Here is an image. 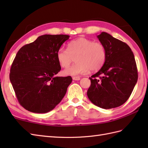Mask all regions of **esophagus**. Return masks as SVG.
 I'll return each instance as SVG.
<instances>
[{"label": "esophagus", "instance_id": "34e87169", "mask_svg": "<svg viewBox=\"0 0 148 148\" xmlns=\"http://www.w3.org/2000/svg\"><path fill=\"white\" fill-rule=\"evenodd\" d=\"M72 79L74 81H79V80H80V77L78 76H74V77H72Z\"/></svg>", "mask_w": 148, "mask_h": 148}]
</instances>
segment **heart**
<instances>
[{
  "mask_svg": "<svg viewBox=\"0 0 148 148\" xmlns=\"http://www.w3.org/2000/svg\"><path fill=\"white\" fill-rule=\"evenodd\" d=\"M75 56L77 63L65 69V75L78 76L86 74L90 69L92 71L99 70L106 62L107 51L102 43L79 37L69 42L67 49L62 47L56 53V59L63 68H68Z\"/></svg>",
  "mask_w": 148,
  "mask_h": 148,
  "instance_id": "1",
  "label": "heart"
}]
</instances>
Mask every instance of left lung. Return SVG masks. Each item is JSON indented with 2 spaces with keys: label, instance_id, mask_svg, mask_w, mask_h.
<instances>
[{
  "label": "left lung",
  "instance_id": "8db88e82",
  "mask_svg": "<svg viewBox=\"0 0 148 148\" xmlns=\"http://www.w3.org/2000/svg\"><path fill=\"white\" fill-rule=\"evenodd\" d=\"M105 46L107 58L99 72L91 76L87 95L93 104L108 109L121 106L129 98L138 79L132 49L106 32L97 36Z\"/></svg>",
  "mask_w": 148,
  "mask_h": 148
}]
</instances>
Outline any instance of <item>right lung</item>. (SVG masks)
I'll return each mask as SVG.
<instances>
[{
    "label": "right lung",
    "mask_w": 148,
    "mask_h": 148,
    "mask_svg": "<svg viewBox=\"0 0 148 148\" xmlns=\"http://www.w3.org/2000/svg\"><path fill=\"white\" fill-rule=\"evenodd\" d=\"M69 39L68 35L46 34L18 51L9 79L19 103L26 110L48 112L64 98L72 79L55 76L61 70L56 53Z\"/></svg>",
    "instance_id": "obj_1"
}]
</instances>
